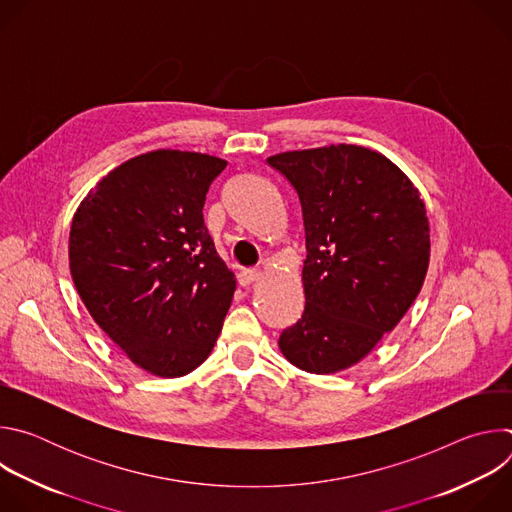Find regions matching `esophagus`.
<instances>
[{
    "instance_id": "34e87169",
    "label": "esophagus",
    "mask_w": 512,
    "mask_h": 512,
    "mask_svg": "<svg viewBox=\"0 0 512 512\" xmlns=\"http://www.w3.org/2000/svg\"><path fill=\"white\" fill-rule=\"evenodd\" d=\"M259 277H261V271H259V269H243V271L237 275L239 285H243V287L255 283Z\"/></svg>"
}]
</instances>
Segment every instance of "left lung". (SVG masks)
<instances>
[{
  "label": "left lung",
  "instance_id": "obj_1",
  "mask_svg": "<svg viewBox=\"0 0 512 512\" xmlns=\"http://www.w3.org/2000/svg\"><path fill=\"white\" fill-rule=\"evenodd\" d=\"M298 190L306 229L302 318L279 336L300 371L354 367L407 314L429 267L417 186L383 154L354 143L267 158Z\"/></svg>",
  "mask_w": 512,
  "mask_h": 512
}]
</instances>
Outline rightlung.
<instances>
[{
  "mask_svg": "<svg viewBox=\"0 0 512 512\" xmlns=\"http://www.w3.org/2000/svg\"><path fill=\"white\" fill-rule=\"evenodd\" d=\"M227 160L154 150L99 180L70 225L68 267L97 326L135 367L162 379L212 352L237 279L204 227V200Z\"/></svg>",
  "mask_w": 512,
  "mask_h": 512,
  "instance_id": "1",
  "label": "right lung"
}]
</instances>
